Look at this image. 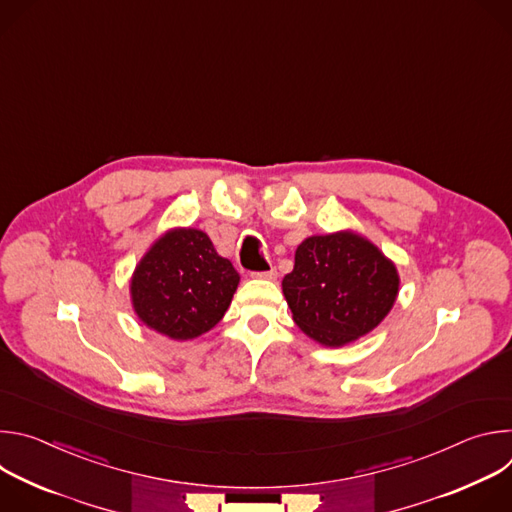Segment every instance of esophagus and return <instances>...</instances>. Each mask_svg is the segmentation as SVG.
<instances>
[{
  "instance_id": "1",
  "label": "esophagus",
  "mask_w": 512,
  "mask_h": 512,
  "mask_svg": "<svg viewBox=\"0 0 512 512\" xmlns=\"http://www.w3.org/2000/svg\"><path fill=\"white\" fill-rule=\"evenodd\" d=\"M253 277H259V279H275V277H277V269L271 267V269H267V271H255Z\"/></svg>"
}]
</instances>
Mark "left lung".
Listing matches in <instances>:
<instances>
[{
    "mask_svg": "<svg viewBox=\"0 0 512 512\" xmlns=\"http://www.w3.org/2000/svg\"><path fill=\"white\" fill-rule=\"evenodd\" d=\"M281 285L296 324L324 346H342L381 324L399 275L373 243L336 233L306 239Z\"/></svg>",
    "mask_w": 512,
    "mask_h": 512,
    "instance_id": "left-lung-1",
    "label": "left lung"
}]
</instances>
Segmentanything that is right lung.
Returning <instances> with one entry per match:
<instances>
[{"instance_id":"add662e5","label":"right lung","mask_w":512,"mask_h":512,"mask_svg":"<svg viewBox=\"0 0 512 512\" xmlns=\"http://www.w3.org/2000/svg\"><path fill=\"white\" fill-rule=\"evenodd\" d=\"M237 285V269L202 231L176 229L139 261L131 300L143 324L174 340H190L221 322Z\"/></svg>"}]
</instances>
